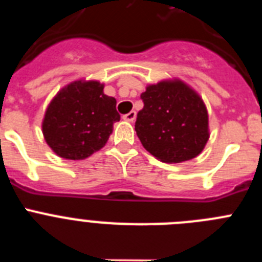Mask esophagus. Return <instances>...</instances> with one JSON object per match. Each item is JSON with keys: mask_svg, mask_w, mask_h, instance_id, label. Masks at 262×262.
Masks as SVG:
<instances>
[{"mask_svg": "<svg viewBox=\"0 0 262 262\" xmlns=\"http://www.w3.org/2000/svg\"><path fill=\"white\" fill-rule=\"evenodd\" d=\"M123 119L126 120V122H131V123H133V122H135L136 119V113L135 111H129L128 114L123 115Z\"/></svg>", "mask_w": 262, "mask_h": 262, "instance_id": "34e87169", "label": "esophagus"}]
</instances>
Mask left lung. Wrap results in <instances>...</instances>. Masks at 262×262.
I'll list each match as a JSON object with an SVG mask.
<instances>
[{"instance_id": "left-lung-1", "label": "left lung", "mask_w": 262, "mask_h": 262, "mask_svg": "<svg viewBox=\"0 0 262 262\" xmlns=\"http://www.w3.org/2000/svg\"><path fill=\"white\" fill-rule=\"evenodd\" d=\"M135 131L143 147L157 160L184 163L205 149L210 138L209 113L196 90L180 78L148 84L142 93Z\"/></svg>"}]
</instances>
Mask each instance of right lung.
Here are the masks:
<instances>
[{"label":"right lung","mask_w":262,"mask_h":262,"mask_svg":"<svg viewBox=\"0 0 262 262\" xmlns=\"http://www.w3.org/2000/svg\"><path fill=\"white\" fill-rule=\"evenodd\" d=\"M97 80H76L51 99L41 120L46 143L61 159L84 160L105 147L120 119L117 99Z\"/></svg>","instance_id":"1"}]
</instances>
